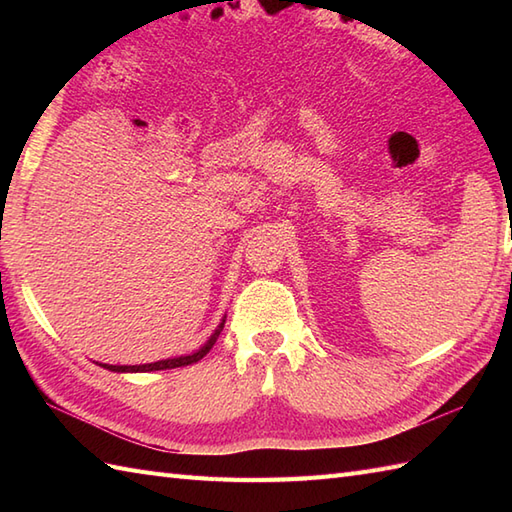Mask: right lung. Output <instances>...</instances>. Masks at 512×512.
Segmentation results:
<instances>
[{
    "label": "right lung",
    "instance_id": "1",
    "mask_svg": "<svg viewBox=\"0 0 512 512\" xmlns=\"http://www.w3.org/2000/svg\"><path fill=\"white\" fill-rule=\"evenodd\" d=\"M224 323H226V317H222L220 325H217V328L213 330V334L209 336V339H206V343L191 354L176 356V358H165V361H156V363H147V365H107V363H96V365L110 369V372H116V374H136V372H158V369H173V367H184V365L198 363L200 358L209 354V350L215 345L217 336H220V332L224 330Z\"/></svg>",
    "mask_w": 512,
    "mask_h": 512
}]
</instances>
